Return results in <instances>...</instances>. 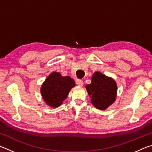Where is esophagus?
I'll return each instance as SVG.
<instances>
[{"mask_svg":"<svg viewBox=\"0 0 152 152\" xmlns=\"http://www.w3.org/2000/svg\"><path fill=\"white\" fill-rule=\"evenodd\" d=\"M76 83L78 86H83L84 84V82L82 80H77L76 81Z\"/></svg>","mask_w":152,"mask_h":152,"instance_id":"esophagus-1","label":"esophagus"}]
</instances>
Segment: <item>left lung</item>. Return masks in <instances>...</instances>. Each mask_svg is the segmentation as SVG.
Here are the masks:
<instances>
[{"label":"left lung","mask_w":152,"mask_h":152,"mask_svg":"<svg viewBox=\"0 0 152 152\" xmlns=\"http://www.w3.org/2000/svg\"><path fill=\"white\" fill-rule=\"evenodd\" d=\"M86 88L92 104L99 109H106L116 99V82L101 72H96L93 74L91 83L86 84Z\"/></svg>","instance_id":"left-lung-1"}]
</instances>
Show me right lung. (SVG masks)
Here are the masks:
<instances>
[{
	"label": "right lung",
	"instance_id": "obj_1",
	"mask_svg": "<svg viewBox=\"0 0 152 152\" xmlns=\"http://www.w3.org/2000/svg\"><path fill=\"white\" fill-rule=\"evenodd\" d=\"M75 82L70 76H61L58 72H53L42 86L41 92L46 103L51 107H58L62 104Z\"/></svg>",
	"mask_w": 152,
	"mask_h": 152
}]
</instances>
